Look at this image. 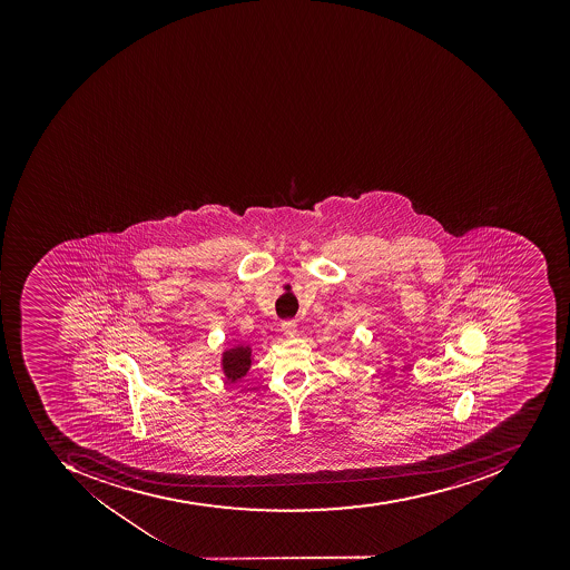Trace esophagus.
<instances>
[{
	"mask_svg": "<svg viewBox=\"0 0 570 570\" xmlns=\"http://www.w3.org/2000/svg\"><path fill=\"white\" fill-rule=\"evenodd\" d=\"M281 330H283L284 335H286V336L296 335V323H295V321H284V323L281 324Z\"/></svg>",
	"mask_w": 570,
	"mask_h": 570,
	"instance_id": "obj_1",
	"label": "esophagus"
}]
</instances>
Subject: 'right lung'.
Segmentation results:
<instances>
[{"label": "right lung", "mask_w": 570, "mask_h": 570, "mask_svg": "<svg viewBox=\"0 0 570 570\" xmlns=\"http://www.w3.org/2000/svg\"><path fill=\"white\" fill-rule=\"evenodd\" d=\"M222 363L226 380L235 382V380L243 379L250 366V348L234 347L230 351H225Z\"/></svg>", "instance_id": "1"}]
</instances>
